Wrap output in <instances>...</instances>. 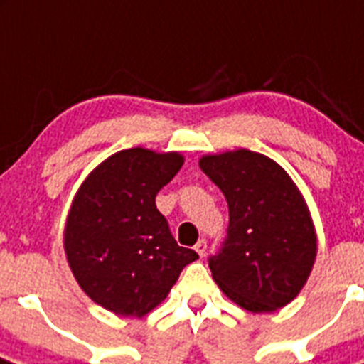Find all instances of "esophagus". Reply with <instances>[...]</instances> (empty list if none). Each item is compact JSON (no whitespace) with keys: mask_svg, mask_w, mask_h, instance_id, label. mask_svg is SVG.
<instances>
[{"mask_svg":"<svg viewBox=\"0 0 364 364\" xmlns=\"http://www.w3.org/2000/svg\"><path fill=\"white\" fill-rule=\"evenodd\" d=\"M195 250H197V254L200 257L206 256V250H208V243H206V239H198L197 245H195Z\"/></svg>","mask_w":364,"mask_h":364,"instance_id":"34e87169","label":"esophagus"}]
</instances>
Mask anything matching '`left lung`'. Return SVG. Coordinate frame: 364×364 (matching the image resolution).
Returning a JSON list of instances; mask_svg holds the SVG:
<instances>
[{"instance_id": "1", "label": "left lung", "mask_w": 364, "mask_h": 364, "mask_svg": "<svg viewBox=\"0 0 364 364\" xmlns=\"http://www.w3.org/2000/svg\"><path fill=\"white\" fill-rule=\"evenodd\" d=\"M198 166L230 212L228 235L210 257L215 284L252 313L293 302L316 257L315 225L298 186L272 158L248 149L204 154Z\"/></svg>"}]
</instances>
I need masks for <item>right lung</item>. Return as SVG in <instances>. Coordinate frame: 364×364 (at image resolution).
Instances as JSON below:
<instances>
[{
  "label": "right lung",
  "instance_id": "1",
  "mask_svg": "<svg viewBox=\"0 0 364 364\" xmlns=\"http://www.w3.org/2000/svg\"><path fill=\"white\" fill-rule=\"evenodd\" d=\"M182 164L175 151L125 149L101 161L73 197L64 226L68 263L80 289L108 311L147 315L198 259L178 247L156 210V193Z\"/></svg>",
  "mask_w": 364,
  "mask_h": 364
}]
</instances>
